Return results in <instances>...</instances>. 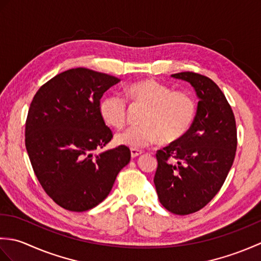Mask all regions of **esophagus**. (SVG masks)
Returning a JSON list of instances; mask_svg holds the SVG:
<instances>
[{"mask_svg":"<svg viewBox=\"0 0 261 261\" xmlns=\"http://www.w3.org/2000/svg\"><path fill=\"white\" fill-rule=\"evenodd\" d=\"M131 157L132 158H136L138 156H140V154L142 153L141 150H139V149H135V148H131Z\"/></svg>","mask_w":261,"mask_h":261,"instance_id":"esophagus-1","label":"esophagus"}]
</instances>
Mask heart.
I'll use <instances>...</instances> for the list:
<instances>
[{
  "instance_id": "heart-1",
  "label": "heart",
  "mask_w": 261,
  "mask_h": 261,
  "mask_svg": "<svg viewBox=\"0 0 261 261\" xmlns=\"http://www.w3.org/2000/svg\"><path fill=\"white\" fill-rule=\"evenodd\" d=\"M125 96L134 105H143L139 126H129L118 132L114 140L120 146L140 149L159 140L170 143L184 137L193 124L196 102L190 93L173 88L151 79L132 83ZM99 114L108 125L120 129L124 125L127 107L124 98L111 95L99 102Z\"/></svg>"
}]
</instances>
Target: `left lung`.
I'll return each mask as SVG.
<instances>
[{
    "label": "left lung",
    "mask_w": 261,
    "mask_h": 261,
    "mask_svg": "<svg viewBox=\"0 0 261 261\" xmlns=\"http://www.w3.org/2000/svg\"><path fill=\"white\" fill-rule=\"evenodd\" d=\"M171 77L193 86L197 110L187 134L157 151L153 182L163 206L186 215L203 208L222 187L236 156L237 127L230 104L212 80L192 71Z\"/></svg>",
    "instance_id": "1"
}]
</instances>
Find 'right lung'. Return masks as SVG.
<instances>
[{"label": "right lung", "mask_w": 261, "mask_h": 261, "mask_svg": "<svg viewBox=\"0 0 261 261\" xmlns=\"http://www.w3.org/2000/svg\"><path fill=\"white\" fill-rule=\"evenodd\" d=\"M118 77L87 68L56 75L36 93L25 122V148L33 171L59 206L74 212L95 207L110 194L130 149L98 154L112 139L99 114V99Z\"/></svg>", "instance_id": "right-lung-1"}]
</instances>
